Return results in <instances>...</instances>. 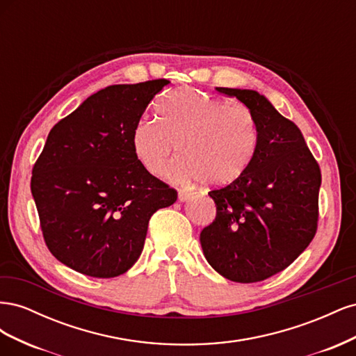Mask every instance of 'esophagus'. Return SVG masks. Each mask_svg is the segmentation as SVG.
Wrapping results in <instances>:
<instances>
[{
	"label": "esophagus",
	"instance_id": "esophagus-1",
	"mask_svg": "<svg viewBox=\"0 0 356 356\" xmlns=\"http://www.w3.org/2000/svg\"><path fill=\"white\" fill-rule=\"evenodd\" d=\"M190 197H191V195L188 191H179L178 193V200L179 202H187V200H190Z\"/></svg>",
	"mask_w": 356,
	"mask_h": 356
}]
</instances>
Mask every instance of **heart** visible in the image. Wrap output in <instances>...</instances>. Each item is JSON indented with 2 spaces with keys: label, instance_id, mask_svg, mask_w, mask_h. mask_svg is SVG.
<instances>
[{
  "label": "heart",
  "instance_id": "heart-1",
  "mask_svg": "<svg viewBox=\"0 0 356 356\" xmlns=\"http://www.w3.org/2000/svg\"><path fill=\"white\" fill-rule=\"evenodd\" d=\"M160 123L141 120L132 134L134 153L143 168L163 177L177 149L182 157L172 170L178 184L222 187L239 179L250 168L258 147V126L243 105L181 89L159 106Z\"/></svg>",
  "mask_w": 356,
  "mask_h": 356
}]
</instances>
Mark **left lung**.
Wrapping results in <instances>:
<instances>
[{"label": "left lung", "mask_w": 356, "mask_h": 356, "mask_svg": "<svg viewBox=\"0 0 356 356\" xmlns=\"http://www.w3.org/2000/svg\"><path fill=\"white\" fill-rule=\"evenodd\" d=\"M239 99L258 126L250 168L227 187L209 191L217 207L200 245L215 272L233 282L264 281L282 272L314 239L321 170L300 129L264 95L215 88Z\"/></svg>", "instance_id": "left-lung-1"}]
</instances>
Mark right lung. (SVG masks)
I'll return each mask as SVG.
<instances>
[{
    "mask_svg": "<svg viewBox=\"0 0 356 356\" xmlns=\"http://www.w3.org/2000/svg\"><path fill=\"white\" fill-rule=\"evenodd\" d=\"M169 84L159 79L93 93L50 131L31 193L50 252L75 272L115 277L143 252L148 221L177 191L143 168L132 134Z\"/></svg>",
    "mask_w": 356,
    "mask_h": 356,
    "instance_id": "obj_1",
    "label": "right lung"
}]
</instances>
